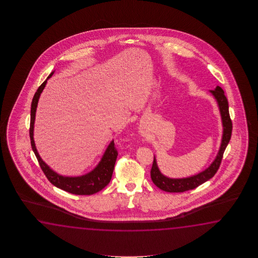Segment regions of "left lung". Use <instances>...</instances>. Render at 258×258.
<instances>
[{"label": "left lung", "instance_id": "8db88e82", "mask_svg": "<svg viewBox=\"0 0 258 258\" xmlns=\"http://www.w3.org/2000/svg\"><path fill=\"white\" fill-rule=\"evenodd\" d=\"M210 93H212L218 102L221 120H222V125H223V135H222V140H221L219 153L217 155L214 161L212 162V164L210 165L207 170L198 173L197 175L191 176L188 178H182V179H171L163 175L159 170L157 161L154 157L153 164L150 170L151 179L156 186L159 187V189L163 190L165 192H183L188 190H192L204 182L209 181V179H211L219 170L221 160L223 158L225 149L230 142V137H231L232 122L230 120V113H229L228 99L224 95L223 89L218 86L214 90H210Z\"/></svg>", "mask_w": 258, "mask_h": 258}]
</instances>
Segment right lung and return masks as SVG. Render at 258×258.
I'll list each match as a JSON object with an SVG mask.
<instances>
[{"label": "right lung", "instance_id": "add662e5", "mask_svg": "<svg viewBox=\"0 0 258 258\" xmlns=\"http://www.w3.org/2000/svg\"><path fill=\"white\" fill-rule=\"evenodd\" d=\"M52 75H53V72L50 73L49 77H47V79L39 86L38 90L34 95L33 99H32L31 111H30V128H29V137H30L31 147H32L34 153L37 157L39 166L43 171L44 174L54 186L58 187L66 192H71L73 195H78V196L93 195V194H96V192H99L100 190H102L105 186H107V184L110 182V179H111L112 172L114 170L116 159L118 156L117 149L114 147L115 146L114 141L110 142L109 147L105 151L102 159L92 171L88 172V174L78 176V177H66V176L59 175L58 173H56L39 157L37 148L35 147L33 131L36 110H37V106L39 102V96L43 91L48 79Z\"/></svg>", "mask_w": 258, "mask_h": 258}]
</instances>
